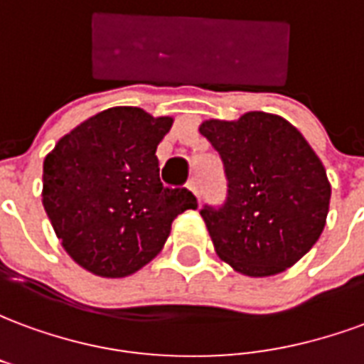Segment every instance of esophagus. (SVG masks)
I'll use <instances>...</instances> for the list:
<instances>
[{
    "instance_id": "esophagus-1",
    "label": "esophagus",
    "mask_w": 364,
    "mask_h": 364,
    "mask_svg": "<svg viewBox=\"0 0 364 364\" xmlns=\"http://www.w3.org/2000/svg\"><path fill=\"white\" fill-rule=\"evenodd\" d=\"M189 189H191V193H193V195H195V197L200 200V185H198L197 179H193V181L189 183Z\"/></svg>"
}]
</instances>
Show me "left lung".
<instances>
[{
    "label": "left lung",
    "instance_id": "left-lung-1",
    "mask_svg": "<svg viewBox=\"0 0 364 364\" xmlns=\"http://www.w3.org/2000/svg\"><path fill=\"white\" fill-rule=\"evenodd\" d=\"M198 130L220 154L228 179L226 203L200 210L218 257L247 277L292 267L328 218L331 185L316 151L271 112L210 119Z\"/></svg>",
    "mask_w": 364,
    "mask_h": 364
}]
</instances>
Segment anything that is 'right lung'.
Returning <instances> with one entry per match:
<instances>
[{
    "instance_id": "1",
    "label": "right lung",
    "mask_w": 364,
    "mask_h": 364,
    "mask_svg": "<svg viewBox=\"0 0 364 364\" xmlns=\"http://www.w3.org/2000/svg\"><path fill=\"white\" fill-rule=\"evenodd\" d=\"M173 124L138 107L83 120L44 158L43 205L62 247L90 273L120 279L150 263L197 198L159 181L158 144Z\"/></svg>"
}]
</instances>
